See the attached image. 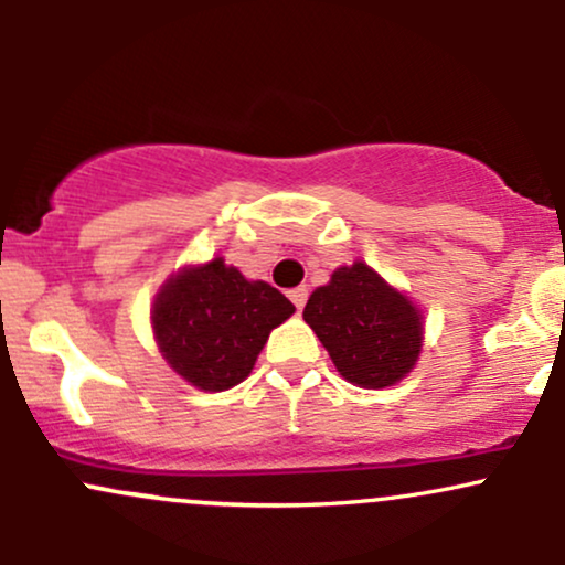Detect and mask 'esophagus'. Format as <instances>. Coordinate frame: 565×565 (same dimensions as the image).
<instances>
[{
  "label": "esophagus",
  "instance_id": "34e87169",
  "mask_svg": "<svg viewBox=\"0 0 565 565\" xmlns=\"http://www.w3.org/2000/svg\"><path fill=\"white\" fill-rule=\"evenodd\" d=\"M289 300L295 302V308H297V310H302V308H305V302H308V289H305V287L291 289V291H289Z\"/></svg>",
  "mask_w": 565,
  "mask_h": 565
}]
</instances>
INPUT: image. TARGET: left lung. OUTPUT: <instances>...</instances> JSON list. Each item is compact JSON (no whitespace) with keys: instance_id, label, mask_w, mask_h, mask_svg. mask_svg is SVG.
<instances>
[{"instance_id":"left-lung-1","label":"left lung","mask_w":565,"mask_h":565,"mask_svg":"<svg viewBox=\"0 0 565 565\" xmlns=\"http://www.w3.org/2000/svg\"><path fill=\"white\" fill-rule=\"evenodd\" d=\"M302 319L329 350L337 372L380 391L404 380L423 350V313L366 263L337 268L310 295Z\"/></svg>"}]
</instances>
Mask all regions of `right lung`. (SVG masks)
I'll use <instances>...</instances> for the list:
<instances>
[{
	"mask_svg": "<svg viewBox=\"0 0 565 565\" xmlns=\"http://www.w3.org/2000/svg\"><path fill=\"white\" fill-rule=\"evenodd\" d=\"M295 305L265 281H246L223 257L167 278L151 323L161 355L199 391L220 393L249 377L268 334Z\"/></svg>",
	"mask_w": 565,
	"mask_h": 565,
	"instance_id": "obj_1",
	"label": "right lung"
}]
</instances>
